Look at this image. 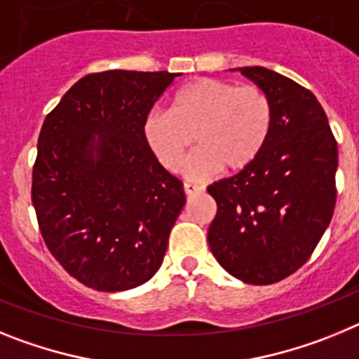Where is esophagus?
<instances>
[{
  "instance_id": "34e87169",
  "label": "esophagus",
  "mask_w": 359,
  "mask_h": 359,
  "mask_svg": "<svg viewBox=\"0 0 359 359\" xmlns=\"http://www.w3.org/2000/svg\"><path fill=\"white\" fill-rule=\"evenodd\" d=\"M183 190H185V194L189 196H196V194H199V192H203V187L201 185H196V183H185V185H183Z\"/></svg>"
}]
</instances>
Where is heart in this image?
<instances>
[{"mask_svg": "<svg viewBox=\"0 0 359 359\" xmlns=\"http://www.w3.org/2000/svg\"><path fill=\"white\" fill-rule=\"evenodd\" d=\"M273 126L268 93L253 84L198 79L172 97L170 111L154 109L144 120V140L163 169L177 172L192 145L185 174L205 180L223 167L239 172L261 156Z\"/></svg>", "mask_w": 359, "mask_h": 359, "instance_id": "1", "label": "heart"}]
</instances>
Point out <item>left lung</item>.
Wrapping results in <instances>:
<instances>
[{"mask_svg": "<svg viewBox=\"0 0 359 359\" xmlns=\"http://www.w3.org/2000/svg\"><path fill=\"white\" fill-rule=\"evenodd\" d=\"M239 72L268 93L273 126L248 169L208 187L217 203L208 246L228 273L266 286L306 264L331 223L338 145L304 86L262 66Z\"/></svg>", "mask_w": 359, "mask_h": 359, "instance_id": "left-lung-1", "label": "left lung"}]
</instances>
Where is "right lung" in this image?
<instances>
[{"label":"right lung","mask_w":359,"mask_h":359,"mask_svg":"<svg viewBox=\"0 0 359 359\" xmlns=\"http://www.w3.org/2000/svg\"><path fill=\"white\" fill-rule=\"evenodd\" d=\"M177 75L90 73L44 118L32 203L50 253L84 286L133 290L163 262L185 192L142 128Z\"/></svg>","instance_id":"1"}]
</instances>
